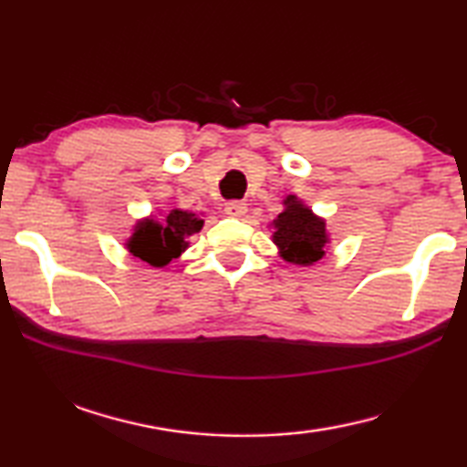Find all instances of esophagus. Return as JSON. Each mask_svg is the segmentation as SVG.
I'll list each match as a JSON object with an SVG mask.
<instances>
[{"label":"esophagus","mask_w":467,"mask_h":467,"mask_svg":"<svg viewBox=\"0 0 467 467\" xmlns=\"http://www.w3.org/2000/svg\"><path fill=\"white\" fill-rule=\"evenodd\" d=\"M224 212H226L228 216H233V218H241V216L247 214V203L241 202V200L226 202V205H224Z\"/></svg>","instance_id":"1"}]
</instances>
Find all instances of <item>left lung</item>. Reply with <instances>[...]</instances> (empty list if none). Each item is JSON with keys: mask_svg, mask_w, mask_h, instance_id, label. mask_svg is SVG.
<instances>
[{"mask_svg": "<svg viewBox=\"0 0 467 467\" xmlns=\"http://www.w3.org/2000/svg\"><path fill=\"white\" fill-rule=\"evenodd\" d=\"M288 208L274 220V243L282 251V257L290 264L311 265L326 255L327 236L326 223L313 216L309 208L298 203L295 197L286 200Z\"/></svg>", "mask_w": 467, "mask_h": 467, "instance_id": "8db88e82", "label": "left lung"}]
</instances>
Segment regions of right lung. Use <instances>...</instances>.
<instances>
[{
  "instance_id": "right-lung-1",
  "label": "right lung",
  "mask_w": 467,
  "mask_h": 467,
  "mask_svg": "<svg viewBox=\"0 0 467 467\" xmlns=\"http://www.w3.org/2000/svg\"><path fill=\"white\" fill-rule=\"evenodd\" d=\"M203 220L183 210H172L169 216L146 220L136 226V233L128 243L130 253L154 267L167 265L171 259L179 257L187 247V236L200 233Z\"/></svg>"
}]
</instances>
